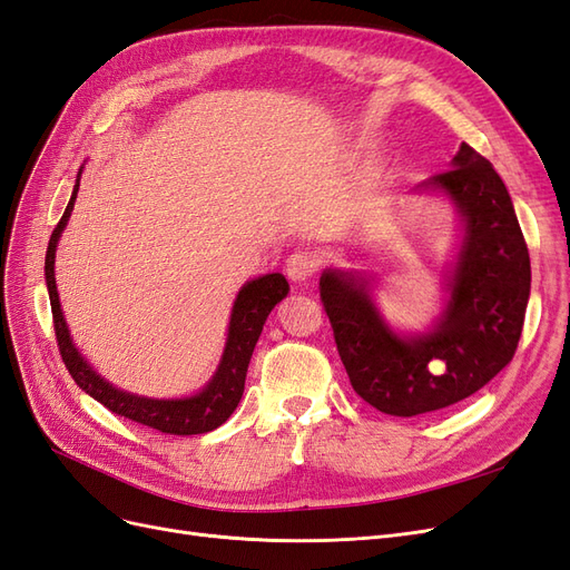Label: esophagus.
<instances>
[{"mask_svg":"<svg viewBox=\"0 0 570 570\" xmlns=\"http://www.w3.org/2000/svg\"><path fill=\"white\" fill-rule=\"evenodd\" d=\"M318 268V258L308 252L292 254L285 262V273L292 283H306Z\"/></svg>","mask_w":570,"mask_h":570,"instance_id":"obj_1","label":"esophagus"}]
</instances>
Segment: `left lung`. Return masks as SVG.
<instances>
[{
	"label": "left lung",
	"mask_w": 570,
	"mask_h": 570,
	"mask_svg": "<svg viewBox=\"0 0 570 570\" xmlns=\"http://www.w3.org/2000/svg\"><path fill=\"white\" fill-rule=\"evenodd\" d=\"M440 195L459 216V247L444 275L440 316L400 333L361 271L325 268L321 299L337 352L361 400L390 416H419L488 385L519 347L530 297V256L509 189L492 164L461 142L452 168L413 187Z\"/></svg>",
	"instance_id": "8db88e82"
}]
</instances>
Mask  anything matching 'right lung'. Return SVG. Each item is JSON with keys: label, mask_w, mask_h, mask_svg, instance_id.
<instances>
[{"label": "right lung", "mask_w": 570, "mask_h": 570, "mask_svg": "<svg viewBox=\"0 0 570 570\" xmlns=\"http://www.w3.org/2000/svg\"><path fill=\"white\" fill-rule=\"evenodd\" d=\"M80 176H82V166L78 170V178L73 185L71 199H68L66 212L57 223L55 233L49 237V247L45 256V283L49 292L51 316H55L59 352L68 373L73 375V381L82 392H88L92 400L105 404L109 411L118 413V416L124 419H130L135 423L159 430V433L199 435V433L216 430L218 425H223L230 419V413L237 409L239 400H243L245 377H247V368H249L252 352L256 347L258 335H262L264 323L273 312V306L283 302L289 292L285 275L266 273V275H258L254 281H247L243 287H239L237 297L233 302L228 337H226V347H223V356L218 361V368L214 371L212 381L206 383L199 392L189 396H178V400H157V396H142V394L120 390L109 381H105V377H101L78 352L71 331H68L66 325L63 308L57 292V275H55L57 245L68 218H71L73 204L78 197V187H80Z\"/></svg>", "instance_id": "obj_1"}]
</instances>
